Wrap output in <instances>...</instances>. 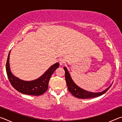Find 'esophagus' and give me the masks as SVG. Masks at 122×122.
Wrapping results in <instances>:
<instances>
[{
	"instance_id": "esophagus-1",
	"label": "esophagus",
	"mask_w": 122,
	"mask_h": 122,
	"mask_svg": "<svg viewBox=\"0 0 122 122\" xmlns=\"http://www.w3.org/2000/svg\"><path fill=\"white\" fill-rule=\"evenodd\" d=\"M59 63L60 65H63L65 63V60L63 58H61L59 60Z\"/></svg>"
}]
</instances>
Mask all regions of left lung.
Instances as JSON below:
<instances>
[{"mask_svg": "<svg viewBox=\"0 0 122 122\" xmlns=\"http://www.w3.org/2000/svg\"><path fill=\"white\" fill-rule=\"evenodd\" d=\"M64 70L65 71V79L66 81V83L68 86L69 92L76 97L78 98H90L96 97L100 96L104 94L105 92H106L108 90L109 88L111 87V85L108 87L106 90L103 91V92H88L85 90H83L81 88L78 87L76 84L74 83L71 78V75L68 71L66 67H64Z\"/></svg>", "mask_w": 122, "mask_h": 122, "instance_id": "8db88e82", "label": "left lung"}]
</instances>
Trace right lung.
<instances>
[{"label":"right lung","instance_id":"obj_1","mask_svg":"<svg viewBox=\"0 0 122 122\" xmlns=\"http://www.w3.org/2000/svg\"><path fill=\"white\" fill-rule=\"evenodd\" d=\"M10 54L8 55L6 70L10 83L12 86L22 94L33 96H39L43 94L48 89V83L51 75L57 68L59 63L57 62L51 66L43 75L36 80L32 81H22L14 76L11 73L10 68Z\"/></svg>","mask_w":122,"mask_h":122}]
</instances>
